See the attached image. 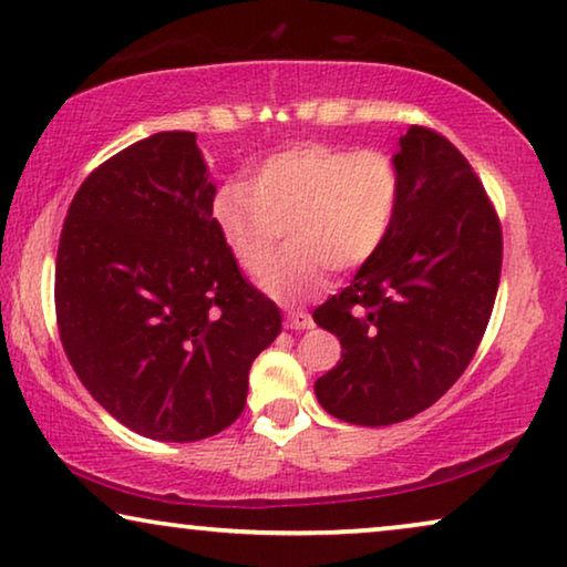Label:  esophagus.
I'll return each mask as SVG.
<instances>
[{"label":"esophagus","instance_id":"1","mask_svg":"<svg viewBox=\"0 0 567 567\" xmlns=\"http://www.w3.org/2000/svg\"><path fill=\"white\" fill-rule=\"evenodd\" d=\"M286 324H289L291 330H309V328H315V320H312V315L301 312V309H291V312L286 315Z\"/></svg>","mask_w":567,"mask_h":567}]
</instances>
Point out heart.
Instances as JSON below:
<instances>
[{"label":"heart","instance_id":"obj_1","mask_svg":"<svg viewBox=\"0 0 567 567\" xmlns=\"http://www.w3.org/2000/svg\"><path fill=\"white\" fill-rule=\"evenodd\" d=\"M402 169L384 150L299 144L274 152L250 181L224 183L212 214L239 268L260 276L282 229L292 247L260 278L281 305H301L328 284L332 270L374 260L390 239L402 206Z\"/></svg>","mask_w":567,"mask_h":567}]
</instances>
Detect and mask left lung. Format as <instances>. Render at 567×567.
Segmentation results:
<instances>
[{
	"mask_svg": "<svg viewBox=\"0 0 567 567\" xmlns=\"http://www.w3.org/2000/svg\"><path fill=\"white\" fill-rule=\"evenodd\" d=\"M394 159L405 190L390 239L312 315L343 346L338 367L315 382L317 400L371 429L417 415L462 377L503 260L498 214L446 136L410 126Z\"/></svg>",
	"mask_w": 567,
	"mask_h": 567,
	"instance_id": "1",
	"label": "left lung"
}]
</instances>
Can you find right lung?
Returning a JSON list of instances; mask_svg holds the SVG:
<instances>
[{"instance_id":"obj_1","label":"right lung","mask_w":567,"mask_h":567,"mask_svg":"<svg viewBox=\"0 0 567 567\" xmlns=\"http://www.w3.org/2000/svg\"><path fill=\"white\" fill-rule=\"evenodd\" d=\"M190 131H162L92 169L56 255V322L87 392L138 436L200 441L245 410L281 309L239 274Z\"/></svg>"}]
</instances>
